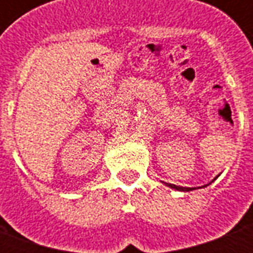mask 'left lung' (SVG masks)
<instances>
[{
	"label": "left lung",
	"instance_id": "obj_1",
	"mask_svg": "<svg viewBox=\"0 0 253 253\" xmlns=\"http://www.w3.org/2000/svg\"><path fill=\"white\" fill-rule=\"evenodd\" d=\"M167 186L170 187V188H173V190H177V191H192V190H195V188H191V187H179V186H175V184H170V183H165ZM203 187H206V186H203Z\"/></svg>",
	"mask_w": 253,
	"mask_h": 253
}]
</instances>
